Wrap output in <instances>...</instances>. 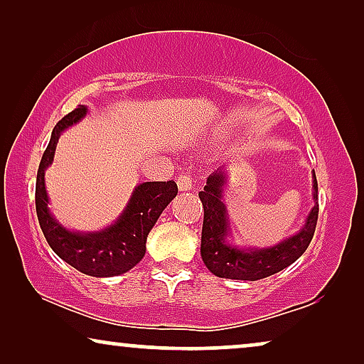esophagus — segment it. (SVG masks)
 Masks as SVG:
<instances>
[{"label":"esophagus","instance_id":"esophagus-1","mask_svg":"<svg viewBox=\"0 0 364 364\" xmlns=\"http://www.w3.org/2000/svg\"><path fill=\"white\" fill-rule=\"evenodd\" d=\"M177 187L178 191L182 192H187V191H192V178L188 173H182V176L177 177Z\"/></svg>","mask_w":364,"mask_h":364}]
</instances>
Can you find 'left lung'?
Masks as SVG:
<instances>
[{
	"mask_svg": "<svg viewBox=\"0 0 364 364\" xmlns=\"http://www.w3.org/2000/svg\"><path fill=\"white\" fill-rule=\"evenodd\" d=\"M227 176L223 168H217L207 178V186L198 192L203 205V227L200 253L205 267L215 277L230 280L255 282L282 272L296 262L310 245L318 220V182L313 172V198L315 205L308 213L305 225L275 247L268 248H238L227 242L228 218L225 203L222 202L223 186Z\"/></svg>",
	"mask_w": 364,
	"mask_h": 364,
	"instance_id": "left-lung-1",
	"label": "left lung"
}]
</instances>
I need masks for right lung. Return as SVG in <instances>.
<instances>
[{"instance_id":"obj_1","label":"right lung","mask_w":364,"mask_h":364,"mask_svg":"<svg viewBox=\"0 0 364 364\" xmlns=\"http://www.w3.org/2000/svg\"><path fill=\"white\" fill-rule=\"evenodd\" d=\"M86 112V107L79 106L53 129L51 141L38 168L36 213L49 247L59 258L86 275L116 277L131 270L146 255L149 232L156 225L164 208L177 196L178 188L173 181L139 183L126 210L111 227L87 233L64 228L48 208L49 198L44 187V171L51 166L61 132L81 121Z\"/></svg>"}]
</instances>
